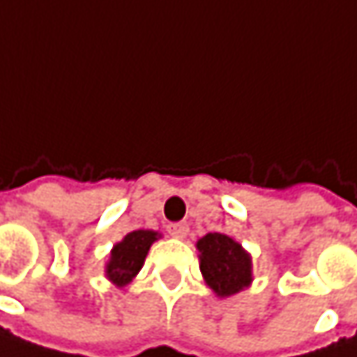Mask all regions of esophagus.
<instances>
[{"mask_svg":"<svg viewBox=\"0 0 357 357\" xmlns=\"http://www.w3.org/2000/svg\"><path fill=\"white\" fill-rule=\"evenodd\" d=\"M188 231H190V227H188L185 222H172V225L167 227V233H169L172 237H176V239H183V237L188 235Z\"/></svg>","mask_w":357,"mask_h":357,"instance_id":"1","label":"esophagus"}]
</instances>
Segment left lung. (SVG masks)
<instances>
[{
	"label": "left lung",
	"mask_w": 357,
	"mask_h": 357,
	"mask_svg": "<svg viewBox=\"0 0 357 357\" xmlns=\"http://www.w3.org/2000/svg\"><path fill=\"white\" fill-rule=\"evenodd\" d=\"M196 247L200 251V272L216 296H233L251 284V255L241 243L222 233H208L198 239Z\"/></svg>",
	"instance_id": "obj_1"
}]
</instances>
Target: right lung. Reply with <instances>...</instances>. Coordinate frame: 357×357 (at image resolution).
<instances>
[{
  "mask_svg": "<svg viewBox=\"0 0 357 357\" xmlns=\"http://www.w3.org/2000/svg\"><path fill=\"white\" fill-rule=\"evenodd\" d=\"M161 235L155 231H132L128 233L120 243H116L110 251V259L106 264V278L116 284L118 288L132 282V278L141 272L145 264L146 253L151 245L155 243Z\"/></svg>",
  "mask_w": 357,
  "mask_h": 357,
  "instance_id": "add662e5",
  "label": "right lung"
}]
</instances>
